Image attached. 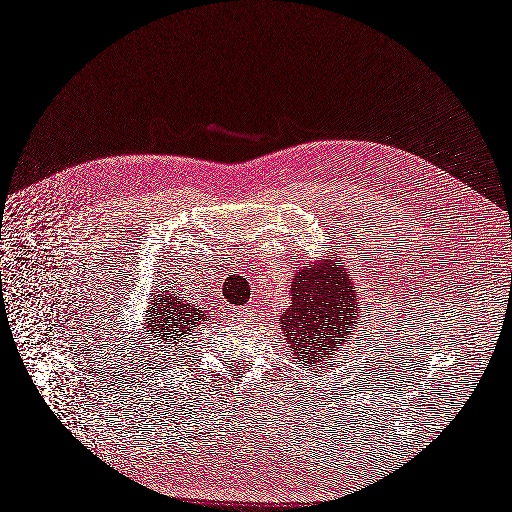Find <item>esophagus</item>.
I'll list each match as a JSON object with an SVG mask.
<instances>
[{"label":"esophagus","instance_id":"1","mask_svg":"<svg viewBox=\"0 0 512 512\" xmlns=\"http://www.w3.org/2000/svg\"><path fill=\"white\" fill-rule=\"evenodd\" d=\"M251 308H246V306H242V308H236V314L240 316V318H246V316H251Z\"/></svg>","mask_w":512,"mask_h":512}]
</instances>
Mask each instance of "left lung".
Masks as SVG:
<instances>
[{
  "mask_svg": "<svg viewBox=\"0 0 512 512\" xmlns=\"http://www.w3.org/2000/svg\"><path fill=\"white\" fill-rule=\"evenodd\" d=\"M361 304L352 276L346 266H335V257L304 263L293 276L291 304L280 316V329L297 365L316 369L335 361L361 323Z\"/></svg>",
  "mask_w": 512,
  "mask_h": 512,
  "instance_id": "1",
  "label": "left lung"
}]
</instances>
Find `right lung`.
I'll list each match as a JSON object with an SVG mask.
<instances>
[{
	"instance_id": "add662e5",
	"label": "right lung",
	"mask_w": 512,
	"mask_h": 512,
	"mask_svg": "<svg viewBox=\"0 0 512 512\" xmlns=\"http://www.w3.org/2000/svg\"><path fill=\"white\" fill-rule=\"evenodd\" d=\"M173 285H160L154 293H149L143 320L147 342L168 348L166 352H177L187 346V337L211 320L206 310L189 304V299L181 297V291Z\"/></svg>"
}]
</instances>
